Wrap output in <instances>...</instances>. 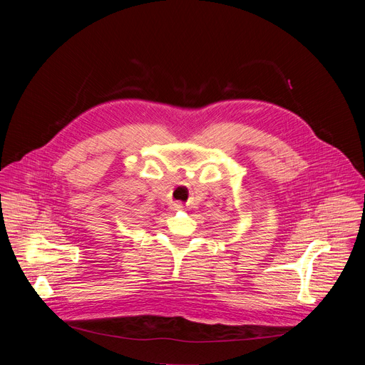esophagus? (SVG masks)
<instances>
[{
  "label": "esophagus",
  "mask_w": 365,
  "mask_h": 365,
  "mask_svg": "<svg viewBox=\"0 0 365 365\" xmlns=\"http://www.w3.org/2000/svg\"><path fill=\"white\" fill-rule=\"evenodd\" d=\"M183 210H185V206L180 205V203H173V205L170 206V211H173V212H176V211H183Z\"/></svg>",
  "instance_id": "1"
}]
</instances>
